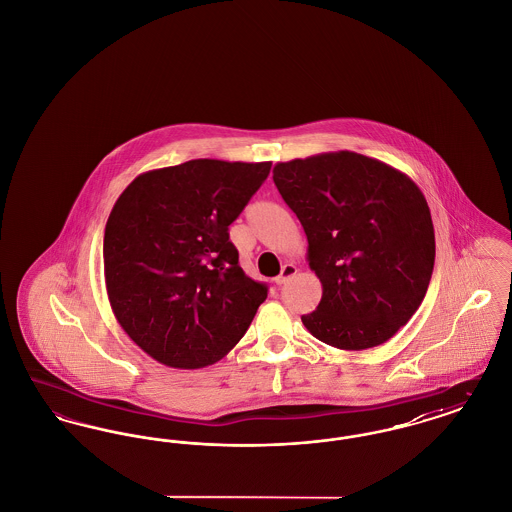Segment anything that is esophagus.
<instances>
[{
    "label": "esophagus",
    "instance_id": "34e87169",
    "mask_svg": "<svg viewBox=\"0 0 512 512\" xmlns=\"http://www.w3.org/2000/svg\"><path fill=\"white\" fill-rule=\"evenodd\" d=\"M295 272H297V267L292 265V263H288V265H284L282 267V272L274 278V282H276V286H282V284H286L290 278L295 276Z\"/></svg>",
    "mask_w": 512,
    "mask_h": 512
}]
</instances>
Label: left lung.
Returning a JSON list of instances; mask_svg holds the SVG:
<instances>
[{
	"label": "left lung",
	"mask_w": 512,
	"mask_h": 512,
	"mask_svg": "<svg viewBox=\"0 0 512 512\" xmlns=\"http://www.w3.org/2000/svg\"><path fill=\"white\" fill-rule=\"evenodd\" d=\"M282 199L307 236L322 284L305 328L332 347L361 351L390 340L420 307L436 259L430 207L413 180L355 151L278 163Z\"/></svg>",
	"instance_id": "1"
}]
</instances>
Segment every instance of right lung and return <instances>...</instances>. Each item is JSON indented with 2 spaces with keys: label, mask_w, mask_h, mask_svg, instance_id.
Wrapping results in <instances>:
<instances>
[{
  "label": "right lung",
  "mask_w": 512,
  "mask_h": 512,
  "mask_svg": "<svg viewBox=\"0 0 512 512\" xmlns=\"http://www.w3.org/2000/svg\"><path fill=\"white\" fill-rule=\"evenodd\" d=\"M270 165L194 159L136 176L117 199L103 238L107 295L122 330L157 363H217L267 299V284L240 267L228 226Z\"/></svg>",
  "instance_id": "obj_1"
}]
</instances>
